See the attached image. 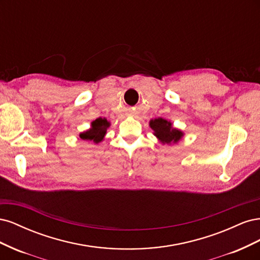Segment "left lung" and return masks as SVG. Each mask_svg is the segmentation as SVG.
<instances>
[{
  "mask_svg": "<svg viewBox=\"0 0 260 260\" xmlns=\"http://www.w3.org/2000/svg\"><path fill=\"white\" fill-rule=\"evenodd\" d=\"M149 127L154 131L153 135L158 139L161 144L172 145L177 144L179 141L182 140L184 133L180 129L175 128L171 121H168L164 118H155L149 120Z\"/></svg>",
  "mask_w": 260,
  "mask_h": 260,
  "instance_id": "1",
  "label": "left lung"
}]
</instances>
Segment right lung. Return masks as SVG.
Here are the masks:
<instances>
[{
    "label": "right lung",
    "mask_w": 260,
    "mask_h": 260,
    "mask_svg": "<svg viewBox=\"0 0 260 260\" xmlns=\"http://www.w3.org/2000/svg\"><path fill=\"white\" fill-rule=\"evenodd\" d=\"M109 127H111V122H109L106 118L100 117L98 119L91 122L90 129L79 133V138L83 141H88V142L99 144L104 140L107 129Z\"/></svg>",
    "instance_id": "add662e5"
}]
</instances>
